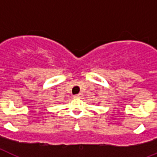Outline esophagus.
Instances as JSON below:
<instances>
[{"mask_svg": "<svg viewBox=\"0 0 157 157\" xmlns=\"http://www.w3.org/2000/svg\"><path fill=\"white\" fill-rule=\"evenodd\" d=\"M81 97V94H76V95H74V98H79Z\"/></svg>", "mask_w": 157, "mask_h": 157, "instance_id": "1", "label": "esophagus"}]
</instances>
